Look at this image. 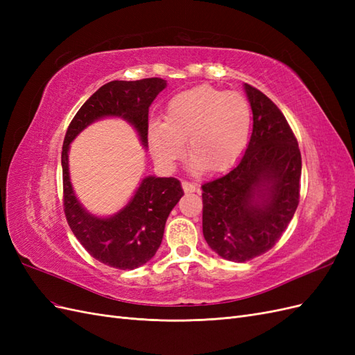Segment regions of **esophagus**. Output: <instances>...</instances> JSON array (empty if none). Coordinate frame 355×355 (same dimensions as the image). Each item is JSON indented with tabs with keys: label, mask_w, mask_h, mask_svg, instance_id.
<instances>
[{
	"label": "esophagus",
	"mask_w": 355,
	"mask_h": 355,
	"mask_svg": "<svg viewBox=\"0 0 355 355\" xmlns=\"http://www.w3.org/2000/svg\"><path fill=\"white\" fill-rule=\"evenodd\" d=\"M182 188H184L185 192H194L197 189V185L192 184V182L184 180V182H182Z\"/></svg>",
	"instance_id": "esophagus-1"
}]
</instances>
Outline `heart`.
<instances>
[{"instance_id": "obj_1", "label": "heart", "mask_w": 355, "mask_h": 355, "mask_svg": "<svg viewBox=\"0 0 355 355\" xmlns=\"http://www.w3.org/2000/svg\"><path fill=\"white\" fill-rule=\"evenodd\" d=\"M166 120L149 124V145L157 163L171 167L184 155L185 142L196 170L234 167L249 144L252 110L243 94L201 84L175 94Z\"/></svg>"}]
</instances>
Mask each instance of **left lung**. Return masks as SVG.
<instances>
[{
  "mask_svg": "<svg viewBox=\"0 0 355 355\" xmlns=\"http://www.w3.org/2000/svg\"><path fill=\"white\" fill-rule=\"evenodd\" d=\"M253 132L237 167L201 185L202 234L223 259L245 262L266 253L292 220L300 197L296 136L278 106L244 84Z\"/></svg>",
  "mask_w": 355,
  "mask_h": 355,
  "instance_id": "obj_1",
  "label": "left lung"
}]
</instances>
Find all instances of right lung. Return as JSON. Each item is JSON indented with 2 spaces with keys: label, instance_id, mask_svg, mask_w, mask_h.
Here are the masks:
<instances>
[{
  "label": "right lung",
  "instance_id": "obj_1",
  "mask_svg": "<svg viewBox=\"0 0 355 355\" xmlns=\"http://www.w3.org/2000/svg\"><path fill=\"white\" fill-rule=\"evenodd\" d=\"M164 87L163 78L106 83L75 114L63 141V210L67 222L90 256L118 270H135L155 254L168 214L184 191L176 178L149 176L142 180L133 200L120 213L108 219L94 218L73 196L68 171L69 144L94 120L115 115L132 123L146 146L149 106Z\"/></svg>",
  "mask_w": 355,
  "mask_h": 355
}]
</instances>
